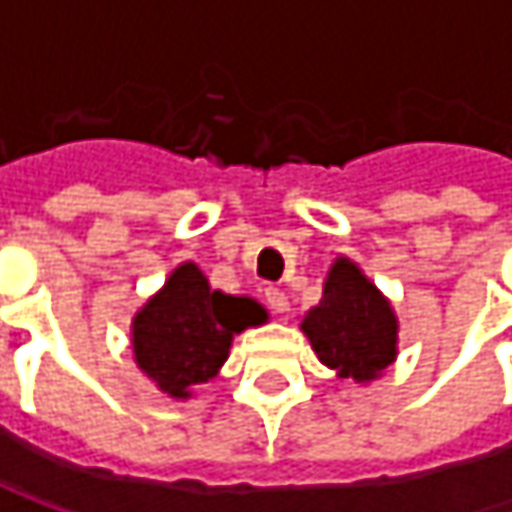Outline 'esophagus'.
I'll list each match as a JSON object with an SVG mask.
<instances>
[{
    "label": "esophagus",
    "mask_w": 512,
    "mask_h": 512,
    "mask_svg": "<svg viewBox=\"0 0 512 512\" xmlns=\"http://www.w3.org/2000/svg\"><path fill=\"white\" fill-rule=\"evenodd\" d=\"M266 302L275 314H287L290 311V302H287V293L278 290V287H266Z\"/></svg>",
    "instance_id": "1"
}]
</instances>
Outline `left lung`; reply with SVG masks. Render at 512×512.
Listing matches in <instances>:
<instances>
[{
  "mask_svg": "<svg viewBox=\"0 0 512 512\" xmlns=\"http://www.w3.org/2000/svg\"><path fill=\"white\" fill-rule=\"evenodd\" d=\"M299 329L326 367L358 385L379 379L397 358V314L350 257H335L323 299L302 317Z\"/></svg>",
  "mask_w": 512,
  "mask_h": 512,
  "instance_id": "8db88e82",
  "label": "left lung"
}]
</instances>
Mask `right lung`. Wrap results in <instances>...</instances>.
<instances>
[{"mask_svg":"<svg viewBox=\"0 0 512 512\" xmlns=\"http://www.w3.org/2000/svg\"><path fill=\"white\" fill-rule=\"evenodd\" d=\"M260 323H266V308L257 299L213 290L207 275L183 260L136 311L133 358L162 394L189 400L195 385L219 373L234 335Z\"/></svg>","mask_w":512,"mask_h":512,"instance_id":"right-lung-1","label":"right lung"}]
</instances>
